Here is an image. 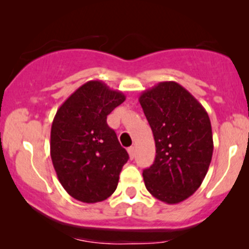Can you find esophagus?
<instances>
[{
    "instance_id": "34e87169",
    "label": "esophagus",
    "mask_w": 249,
    "mask_h": 249,
    "mask_svg": "<svg viewBox=\"0 0 249 249\" xmlns=\"http://www.w3.org/2000/svg\"><path fill=\"white\" fill-rule=\"evenodd\" d=\"M127 152H128V156H130V158H131V159H133V158H134V156H136V148H134V146L128 147Z\"/></svg>"
}]
</instances>
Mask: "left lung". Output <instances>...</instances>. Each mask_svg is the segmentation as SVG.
Returning <instances> with one entry per match:
<instances>
[{
  "instance_id": "left-lung-1",
  "label": "left lung",
  "mask_w": 249,
  "mask_h": 249,
  "mask_svg": "<svg viewBox=\"0 0 249 249\" xmlns=\"http://www.w3.org/2000/svg\"><path fill=\"white\" fill-rule=\"evenodd\" d=\"M153 132L156 159L142 171L145 186L154 198L173 205L200 187L213 154L208 113L177 82H160L139 97Z\"/></svg>"
}]
</instances>
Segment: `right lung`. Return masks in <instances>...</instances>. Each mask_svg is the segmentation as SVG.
I'll return each mask as SVG.
<instances>
[{
    "label": "right lung",
    "instance_id": "right-lung-1",
    "mask_svg": "<svg viewBox=\"0 0 249 249\" xmlns=\"http://www.w3.org/2000/svg\"><path fill=\"white\" fill-rule=\"evenodd\" d=\"M125 98L102 81H89L57 110L50 133L51 160L62 186L78 201L95 204L116 191L128 154L107 117Z\"/></svg>",
    "mask_w": 249,
    "mask_h": 249
}]
</instances>
